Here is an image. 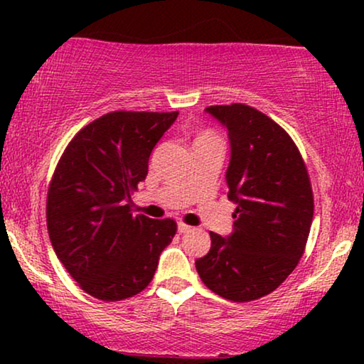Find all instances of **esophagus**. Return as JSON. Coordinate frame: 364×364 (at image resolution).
Masks as SVG:
<instances>
[{"instance_id":"esophagus-1","label":"esophagus","mask_w":364,"mask_h":364,"mask_svg":"<svg viewBox=\"0 0 364 364\" xmlns=\"http://www.w3.org/2000/svg\"><path fill=\"white\" fill-rule=\"evenodd\" d=\"M177 230H178V233H187V232L192 230V227L186 225V223H182V222H178L177 223Z\"/></svg>"}]
</instances>
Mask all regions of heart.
<instances>
[{"label":"heart","mask_w":364,"mask_h":364,"mask_svg":"<svg viewBox=\"0 0 364 364\" xmlns=\"http://www.w3.org/2000/svg\"><path fill=\"white\" fill-rule=\"evenodd\" d=\"M203 137H213L212 134H208V132H205V134H202V136H198L197 139H203Z\"/></svg>","instance_id":"1"}]
</instances>
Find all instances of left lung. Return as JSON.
<instances>
[{"label":"left lung","mask_w":364,"mask_h":364,"mask_svg":"<svg viewBox=\"0 0 364 364\" xmlns=\"http://www.w3.org/2000/svg\"><path fill=\"white\" fill-rule=\"evenodd\" d=\"M227 129L228 200L233 230L210 232L212 245L196 260L202 282L232 301L272 293L295 270L313 220V192L303 159L275 121L245 104L205 109Z\"/></svg>","instance_id":"1"}]
</instances>
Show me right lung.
<instances>
[{
	"label": "right lung",
	"mask_w": 364,
	"mask_h": 364,
	"mask_svg": "<svg viewBox=\"0 0 364 364\" xmlns=\"http://www.w3.org/2000/svg\"><path fill=\"white\" fill-rule=\"evenodd\" d=\"M178 112L116 111L69 142L48 193L49 240L79 287L104 301L137 295L172 242L171 218L134 215L131 192Z\"/></svg>",
	"instance_id": "add662e5"
}]
</instances>
